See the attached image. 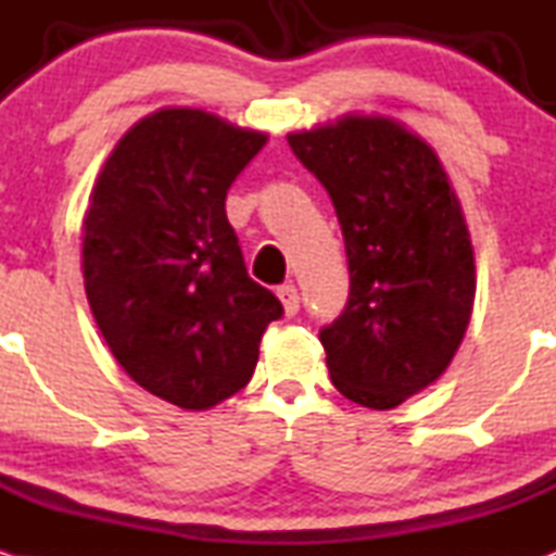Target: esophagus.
Wrapping results in <instances>:
<instances>
[{"label":"esophagus","instance_id":"obj_1","mask_svg":"<svg viewBox=\"0 0 556 556\" xmlns=\"http://www.w3.org/2000/svg\"><path fill=\"white\" fill-rule=\"evenodd\" d=\"M278 299H280V304H283L286 317L296 315V312H299V291H296V286H291V283L280 286Z\"/></svg>","mask_w":556,"mask_h":556}]
</instances>
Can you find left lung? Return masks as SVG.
I'll use <instances>...</instances> for the list:
<instances>
[{
    "label": "left lung",
    "instance_id": "8db88e82",
    "mask_svg": "<svg viewBox=\"0 0 556 556\" xmlns=\"http://www.w3.org/2000/svg\"><path fill=\"white\" fill-rule=\"evenodd\" d=\"M299 161L328 189L349 302L319 330L338 393L388 410L432 384L471 323V233L432 146L390 116H341L291 132Z\"/></svg>",
    "mask_w": 556,
    "mask_h": 556
}]
</instances>
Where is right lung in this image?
<instances>
[{
	"instance_id": "obj_1",
	"label": "right lung",
	"mask_w": 556,
	"mask_h": 556,
	"mask_svg": "<svg viewBox=\"0 0 556 556\" xmlns=\"http://www.w3.org/2000/svg\"><path fill=\"white\" fill-rule=\"evenodd\" d=\"M265 132L202 109H161L116 142L83 224L98 330L148 393L207 410L239 393L283 306L247 276L226 192Z\"/></svg>"
}]
</instances>
